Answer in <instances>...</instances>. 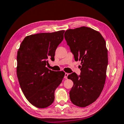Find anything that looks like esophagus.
I'll list each match as a JSON object with an SVG mask.
<instances>
[{"label": "esophagus", "mask_w": 124, "mask_h": 124, "mask_svg": "<svg viewBox=\"0 0 124 124\" xmlns=\"http://www.w3.org/2000/svg\"><path fill=\"white\" fill-rule=\"evenodd\" d=\"M68 73H65V74H64V78L66 79L68 78Z\"/></svg>", "instance_id": "34e87169"}]
</instances>
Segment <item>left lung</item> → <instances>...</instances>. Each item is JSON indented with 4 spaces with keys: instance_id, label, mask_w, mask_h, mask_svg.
I'll list each match as a JSON object with an SVG mask.
<instances>
[{
    "instance_id": "1",
    "label": "left lung",
    "mask_w": 124,
    "mask_h": 124,
    "mask_svg": "<svg viewBox=\"0 0 124 124\" xmlns=\"http://www.w3.org/2000/svg\"><path fill=\"white\" fill-rule=\"evenodd\" d=\"M64 35L75 61L81 65L79 76L75 73L68 76L74 83L70 99L75 106L85 107L96 101L103 89L108 65L106 41L99 32L86 27L67 29Z\"/></svg>"
}]
</instances>
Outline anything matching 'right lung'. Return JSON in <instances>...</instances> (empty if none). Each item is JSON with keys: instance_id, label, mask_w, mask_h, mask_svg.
<instances>
[{"instance_id": "1", "label": "right lung", "mask_w": 124, "mask_h": 124, "mask_svg": "<svg viewBox=\"0 0 124 124\" xmlns=\"http://www.w3.org/2000/svg\"><path fill=\"white\" fill-rule=\"evenodd\" d=\"M64 32L28 35L17 51V76L20 87L27 100L37 108H46L53 103L54 91L64 77V72H55L46 67L49 59H54Z\"/></svg>"}]
</instances>
